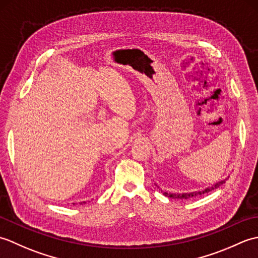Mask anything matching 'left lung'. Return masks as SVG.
Here are the masks:
<instances>
[{"label":"left lung","mask_w":258,"mask_h":258,"mask_svg":"<svg viewBox=\"0 0 258 258\" xmlns=\"http://www.w3.org/2000/svg\"><path fill=\"white\" fill-rule=\"evenodd\" d=\"M228 177H226L225 179H222L220 180V182H217L215 184H213L212 186H208V187L204 188V189H200V190H195V191H187V193H167V191H163V194L167 196V197H171V199H177V200H188V199H191V197L194 196H199V195H203V194H206L208 193V191H212L213 189H215L217 187H220L221 185H223L224 183H225V180L227 179ZM157 186V184H155ZM158 187V186H157ZM160 188V187H158Z\"/></svg>","instance_id":"obj_1"}]
</instances>
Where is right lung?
I'll use <instances>...</instances> for the list:
<instances>
[{"label": "right lung", "mask_w": 258, "mask_h": 258, "mask_svg": "<svg viewBox=\"0 0 258 258\" xmlns=\"http://www.w3.org/2000/svg\"><path fill=\"white\" fill-rule=\"evenodd\" d=\"M83 203H85V202H83ZM81 204H82V203H81Z\"/></svg>", "instance_id": "obj_1"}]
</instances>
